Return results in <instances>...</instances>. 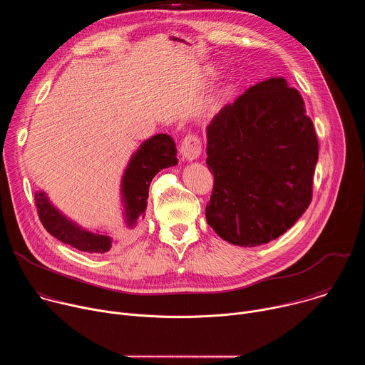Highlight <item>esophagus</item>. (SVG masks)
<instances>
[{
    "label": "esophagus",
    "mask_w": 365,
    "mask_h": 365,
    "mask_svg": "<svg viewBox=\"0 0 365 365\" xmlns=\"http://www.w3.org/2000/svg\"><path fill=\"white\" fill-rule=\"evenodd\" d=\"M180 155L182 159L186 162H192L195 159H197L202 151V143L196 135H187L183 138L182 144H180Z\"/></svg>",
    "instance_id": "obj_1"
}]
</instances>
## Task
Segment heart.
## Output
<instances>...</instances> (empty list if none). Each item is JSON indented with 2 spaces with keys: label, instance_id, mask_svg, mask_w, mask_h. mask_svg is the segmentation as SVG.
<instances>
[{
  "label": "heart",
  "instance_id": "heart-1",
  "mask_svg": "<svg viewBox=\"0 0 365 365\" xmlns=\"http://www.w3.org/2000/svg\"><path fill=\"white\" fill-rule=\"evenodd\" d=\"M218 73H220V68H217V66H212V65H210V66L203 68V71H202V75H203L206 79L215 78V76H218Z\"/></svg>",
  "mask_w": 365,
  "mask_h": 365
}]
</instances>
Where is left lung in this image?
I'll list each match as a JSON object with an SVG mask.
<instances>
[{
    "label": "left lung",
    "instance_id": "obj_1",
    "mask_svg": "<svg viewBox=\"0 0 365 365\" xmlns=\"http://www.w3.org/2000/svg\"><path fill=\"white\" fill-rule=\"evenodd\" d=\"M214 190L206 222L225 241L257 247L283 235L312 200L318 137L297 89L270 78L206 127Z\"/></svg>",
    "mask_w": 365,
    "mask_h": 365
}]
</instances>
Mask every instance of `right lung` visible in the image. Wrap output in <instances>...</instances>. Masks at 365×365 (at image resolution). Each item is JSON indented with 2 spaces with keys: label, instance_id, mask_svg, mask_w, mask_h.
Listing matches in <instances>:
<instances>
[{
  "label": "right lung",
  "instance_id": "right-lung-1",
  "mask_svg": "<svg viewBox=\"0 0 365 365\" xmlns=\"http://www.w3.org/2000/svg\"><path fill=\"white\" fill-rule=\"evenodd\" d=\"M176 153V144L168 134L150 137L133 153L121 178L120 189L125 232L137 231L145 215L151 179L160 170L178 165ZM34 199L43 227L59 241L89 254L108 252L120 242L118 238L111 237L106 231H92L69 220L50 202L46 192L37 190Z\"/></svg>",
  "mask_w": 365,
  "mask_h": 365
}]
</instances>
